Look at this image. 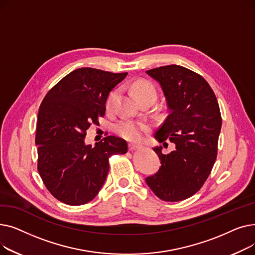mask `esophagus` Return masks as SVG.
<instances>
[{
    "label": "esophagus",
    "mask_w": 255,
    "mask_h": 255,
    "mask_svg": "<svg viewBox=\"0 0 255 255\" xmlns=\"http://www.w3.org/2000/svg\"><path fill=\"white\" fill-rule=\"evenodd\" d=\"M139 148L138 144H134V143H129V151H134L136 149Z\"/></svg>",
    "instance_id": "34e87169"
}]
</instances>
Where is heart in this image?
Returning <instances> with one entry per match:
<instances>
[{"label":"heart","instance_id":"obj_1","mask_svg":"<svg viewBox=\"0 0 255 255\" xmlns=\"http://www.w3.org/2000/svg\"><path fill=\"white\" fill-rule=\"evenodd\" d=\"M131 91L134 94L135 97L141 101L145 98H153L156 99L157 91L154 85L148 80L139 79L131 85ZM120 91L114 90L110 93L109 97L106 100V106L109 110H112L115 107L117 100L119 98ZM148 131L143 123L138 122V121H131V120H124L117 125V132L122 136L123 138L130 140V141H139L142 138L143 133Z\"/></svg>","mask_w":255,"mask_h":255}]
</instances>
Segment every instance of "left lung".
I'll return each mask as SVG.
<instances>
[{
    "instance_id": "8db88e82",
    "label": "left lung",
    "mask_w": 255,
    "mask_h": 255,
    "mask_svg": "<svg viewBox=\"0 0 255 255\" xmlns=\"http://www.w3.org/2000/svg\"><path fill=\"white\" fill-rule=\"evenodd\" d=\"M146 73L161 86L168 109L155 138L163 146L169 139L176 149L164 155L162 146H155L161 166L145 182L160 199L180 202L202 188L215 163L222 123L219 104L207 80L183 66Z\"/></svg>"
}]
</instances>
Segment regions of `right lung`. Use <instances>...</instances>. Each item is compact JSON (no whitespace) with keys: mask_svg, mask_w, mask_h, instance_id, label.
Masks as SVG:
<instances>
[{"mask_svg":"<svg viewBox=\"0 0 255 255\" xmlns=\"http://www.w3.org/2000/svg\"><path fill=\"white\" fill-rule=\"evenodd\" d=\"M127 74L78 68L52 87L39 107L37 168L47 190L66 205L91 202L105 182L110 157L128 151L126 140L113 135L95 146L85 143L87 130L105 115L110 92Z\"/></svg>","mask_w":255,"mask_h":255,"instance_id":"add662e5","label":"right lung"}]
</instances>
